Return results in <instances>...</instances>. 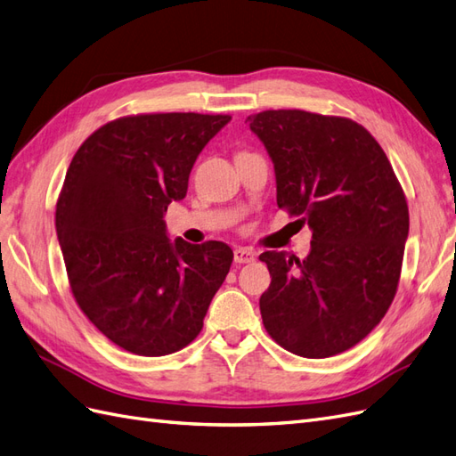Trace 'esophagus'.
I'll use <instances>...</instances> for the list:
<instances>
[{
    "label": "esophagus",
    "mask_w": 456,
    "mask_h": 456,
    "mask_svg": "<svg viewBox=\"0 0 456 456\" xmlns=\"http://www.w3.org/2000/svg\"><path fill=\"white\" fill-rule=\"evenodd\" d=\"M232 258H235L237 264H250L256 260V252L248 247H239L232 252Z\"/></svg>",
    "instance_id": "34e87169"
}]
</instances>
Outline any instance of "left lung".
<instances>
[{"instance_id":"left-lung-1","label":"left lung","mask_w":456,"mask_h":456,"mask_svg":"<svg viewBox=\"0 0 456 456\" xmlns=\"http://www.w3.org/2000/svg\"><path fill=\"white\" fill-rule=\"evenodd\" d=\"M275 169L277 206L312 231L305 260L260 254L265 331L305 358L345 353L376 328L399 285L408 206L385 151L345 117L270 110L248 117Z\"/></svg>"}]
</instances>
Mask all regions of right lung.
I'll return each instance as SVG.
<instances>
[{
  "mask_svg": "<svg viewBox=\"0 0 456 456\" xmlns=\"http://www.w3.org/2000/svg\"><path fill=\"white\" fill-rule=\"evenodd\" d=\"M229 115L148 113L92 133L67 169L55 229L77 305L111 343L166 356L202 331L225 281V242L167 237L163 216L183 200L198 154Z\"/></svg>",
  "mask_w": 456,
  "mask_h": 456,
  "instance_id": "1",
  "label": "right lung"
}]
</instances>
